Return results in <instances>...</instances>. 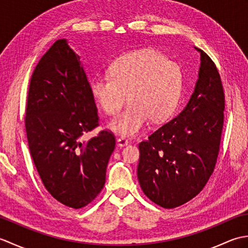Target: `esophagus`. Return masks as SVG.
<instances>
[{
    "label": "esophagus",
    "mask_w": 248,
    "mask_h": 248,
    "mask_svg": "<svg viewBox=\"0 0 248 248\" xmlns=\"http://www.w3.org/2000/svg\"><path fill=\"white\" fill-rule=\"evenodd\" d=\"M127 145H129V141H128V140H125L124 138H119V139H117V146L118 147H124V146H127Z\"/></svg>",
    "instance_id": "1"
}]
</instances>
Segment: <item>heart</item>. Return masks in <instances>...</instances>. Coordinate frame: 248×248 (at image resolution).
Here are the masks:
<instances>
[{
	"label": "heart",
	"instance_id": "b5f03b06",
	"mask_svg": "<svg viewBox=\"0 0 248 248\" xmlns=\"http://www.w3.org/2000/svg\"><path fill=\"white\" fill-rule=\"evenodd\" d=\"M109 77L91 81V92L104 113L113 115L130 104L108 127L123 136L139 134L150 119L162 123L170 117L182 89V72L176 62L167 61L152 49L131 51L116 59L108 68Z\"/></svg>",
	"mask_w": 248,
	"mask_h": 248
}]
</instances>
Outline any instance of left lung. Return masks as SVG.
<instances>
[{
  "label": "left lung",
  "instance_id": "left-lung-1",
  "mask_svg": "<svg viewBox=\"0 0 248 248\" xmlns=\"http://www.w3.org/2000/svg\"><path fill=\"white\" fill-rule=\"evenodd\" d=\"M198 80L181 113L140 144L138 178L144 194L163 208L189 202L207 184L217 160L225 94L217 66L202 50Z\"/></svg>",
  "mask_w": 248,
  "mask_h": 248
}]
</instances>
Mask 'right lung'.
I'll return each mask as SVG.
<instances>
[{"label": "right lung", "instance_id": "1", "mask_svg": "<svg viewBox=\"0 0 248 248\" xmlns=\"http://www.w3.org/2000/svg\"><path fill=\"white\" fill-rule=\"evenodd\" d=\"M98 121L80 56L66 39L56 40L31 75L25 130L45 187L69 208L85 207L104 186L114 134L103 130L88 141L81 140Z\"/></svg>", "mask_w": 248, "mask_h": 248}]
</instances>
